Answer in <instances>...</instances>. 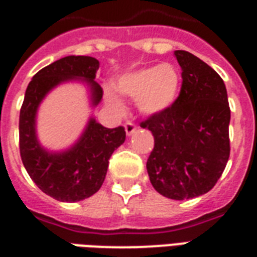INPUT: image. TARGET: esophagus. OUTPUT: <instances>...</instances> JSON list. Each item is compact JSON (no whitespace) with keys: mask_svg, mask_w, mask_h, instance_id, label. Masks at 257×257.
I'll use <instances>...</instances> for the list:
<instances>
[{"mask_svg":"<svg viewBox=\"0 0 257 257\" xmlns=\"http://www.w3.org/2000/svg\"><path fill=\"white\" fill-rule=\"evenodd\" d=\"M136 129L137 126L133 124L132 121H126V122H125V132H126L128 136H131V135H133V133L136 132Z\"/></svg>","mask_w":257,"mask_h":257,"instance_id":"34e87169","label":"esophagus"}]
</instances>
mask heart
<instances>
[{
  "instance_id": "1",
  "label": "heart",
  "mask_w": 257,
  "mask_h": 257,
  "mask_svg": "<svg viewBox=\"0 0 257 257\" xmlns=\"http://www.w3.org/2000/svg\"><path fill=\"white\" fill-rule=\"evenodd\" d=\"M116 89L124 96L137 98V105L145 114H155L169 108L177 98L180 73L171 64L148 66L124 74L118 78ZM118 106L114 98L110 100Z\"/></svg>"
}]
</instances>
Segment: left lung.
<instances>
[{
	"label": "left lung",
	"instance_id": "8db88e82",
	"mask_svg": "<svg viewBox=\"0 0 257 257\" xmlns=\"http://www.w3.org/2000/svg\"><path fill=\"white\" fill-rule=\"evenodd\" d=\"M181 89L163 112L141 121L155 137L147 161L149 180L160 195L185 200L215 187L229 159L231 109L227 89L211 66L176 50Z\"/></svg>",
	"mask_w": 257,
	"mask_h": 257
}]
</instances>
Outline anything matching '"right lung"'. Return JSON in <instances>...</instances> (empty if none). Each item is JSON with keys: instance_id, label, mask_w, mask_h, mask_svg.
Returning <instances> with one entry per match:
<instances>
[{"instance_id": "1", "label": "right lung", "mask_w": 257, "mask_h": 257, "mask_svg": "<svg viewBox=\"0 0 257 257\" xmlns=\"http://www.w3.org/2000/svg\"><path fill=\"white\" fill-rule=\"evenodd\" d=\"M100 66L88 56H68L42 68L26 88L20 110V155L30 179L44 193L58 201L74 203L93 196L104 183L109 159L125 141L124 126L109 129L90 118L88 128L73 148L49 153L40 147L34 131L36 112L50 89L70 78L90 84L93 104L102 98V89L93 81Z\"/></svg>"}]
</instances>
